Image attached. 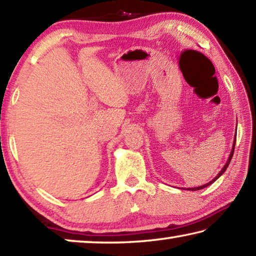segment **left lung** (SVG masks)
Listing matches in <instances>:
<instances>
[{
    "instance_id": "obj_1",
    "label": "left lung",
    "mask_w": 256,
    "mask_h": 256,
    "mask_svg": "<svg viewBox=\"0 0 256 256\" xmlns=\"http://www.w3.org/2000/svg\"><path fill=\"white\" fill-rule=\"evenodd\" d=\"M235 144H236V136H235V140H234V144H232V151H230V154H229V158H228V160H227V162H226V164H224V166L222 167V170L219 172V174L216 175L214 180H212L211 182H209V183H206V184H204V185H202V186H198V188H188L190 190H202V188H206V186H209V185H211L212 183H214V182H216V180L219 178L220 176H222L224 172V170H227V167L229 166V162H230V160H232V154H234V149H235Z\"/></svg>"
}]
</instances>
